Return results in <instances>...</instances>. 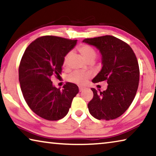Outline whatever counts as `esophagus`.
Instances as JSON below:
<instances>
[{"label":"esophagus","instance_id":"34e87169","mask_svg":"<svg viewBox=\"0 0 156 156\" xmlns=\"http://www.w3.org/2000/svg\"><path fill=\"white\" fill-rule=\"evenodd\" d=\"M84 89H85V87H79V91L80 92L83 91Z\"/></svg>","mask_w":156,"mask_h":156}]
</instances>
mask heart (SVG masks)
Returning a JSON list of instances; mask_svg holds the SVG:
<instances>
[{
    "label": "heart",
    "instance_id": "obj_1",
    "mask_svg": "<svg viewBox=\"0 0 156 156\" xmlns=\"http://www.w3.org/2000/svg\"><path fill=\"white\" fill-rule=\"evenodd\" d=\"M78 50L81 53V54L84 56L87 61L90 60H94L96 57V51L93 47L88 45V44H80L78 46ZM72 56V52H68L66 54L63 58L62 65L63 66H67L70 58ZM91 76V74L89 72H84L81 71H74L70 73L68 76V80L72 83L83 85L87 82L88 79Z\"/></svg>",
    "mask_w": 156,
    "mask_h": 156
}]
</instances>
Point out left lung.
Here are the masks:
<instances>
[{
	"label": "left lung",
	"instance_id": "1",
	"mask_svg": "<svg viewBox=\"0 0 156 156\" xmlns=\"http://www.w3.org/2000/svg\"><path fill=\"white\" fill-rule=\"evenodd\" d=\"M83 43L93 45L102 55V67L92 82L107 80V89L98 92L88 104L89 113L98 120H113L125 113L138 90L140 70L138 60L127 43L112 36L86 38Z\"/></svg>",
	"mask_w": 156,
	"mask_h": 156
}]
</instances>
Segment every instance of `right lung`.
<instances>
[{
  "label": "right lung",
  "mask_w": 156,
  "mask_h": 156,
  "mask_svg": "<svg viewBox=\"0 0 156 156\" xmlns=\"http://www.w3.org/2000/svg\"><path fill=\"white\" fill-rule=\"evenodd\" d=\"M77 43L54 36L33 41L23 54L18 69L21 91L33 112L47 120H58L67 114L78 93L76 84L67 83L62 90L53 85L51 77L60 76L62 60Z\"/></svg>",
  "instance_id": "obj_1"
}]
</instances>
